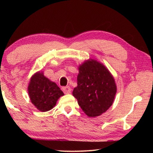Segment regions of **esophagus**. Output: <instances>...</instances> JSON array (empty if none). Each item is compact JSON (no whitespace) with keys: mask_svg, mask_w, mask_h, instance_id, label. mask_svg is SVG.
<instances>
[{"mask_svg":"<svg viewBox=\"0 0 153 153\" xmlns=\"http://www.w3.org/2000/svg\"><path fill=\"white\" fill-rule=\"evenodd\" d=\"M62 90H63V92L65 94H69L71 92V88L69 86H65L62 88Z\"/></svg>","mask_w":153,"mask_h":153,"instance_id":"obj_1","label":"esophagus"}]
</instances>
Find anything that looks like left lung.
<instances>
[{"instance_id": "8db88e82", "label": "left lung", "mask_w": 153, "mask_h": 153, "mask_svg": "<svg viewBox=\"0 0 153 153\" xmlns=\"http://www.w3.org/2000/svg\"><path fill=\"white\" fill-rule=\"evenodd\" d=\"M77 86L74 97L83 111L89 117H97L112 105L117 88L112 75L96 60L84 62L79 67Z\"/></svg>"}]
</instances>
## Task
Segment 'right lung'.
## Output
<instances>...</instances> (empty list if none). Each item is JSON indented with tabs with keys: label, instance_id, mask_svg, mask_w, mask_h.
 <instances>
[{
	"label": "right lung",
	"instance_id": "add662e5",
	"mask_svg": "<svg viewBox=\"0 0 153 153\" xmlns=\"http://www.w3.org/2000/svg\"><path fill=\"white\" fill-rule=\"evenodd\" d=\"M28 93L32 104L42 112L50 111L64 94L55 82L38 72L33 75L28 86Z\"/></svg>",
	"mask_w": 153,
	"mask_h": 153
}]
</instances>
